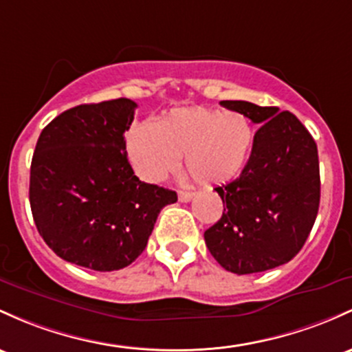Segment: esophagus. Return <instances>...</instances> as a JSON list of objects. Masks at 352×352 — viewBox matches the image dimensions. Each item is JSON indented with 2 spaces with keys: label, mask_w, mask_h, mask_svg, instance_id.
I'll return each mask as SVG.
<instances>
[{
  "label": "esophagus",
  "mask_w": 352,
  "mask_h": 352,
  "mask_svg": "<svg viewBox=\"0 0 352 352\" xmlns=\"http://www.w3.org/2000/svg\"><path fill=\"white\" fill-rule=\"evenodd\" d=\"M192 197H194V194H192V192H187V190H180L179 192V200H180V202H190Z\"/></svg>",
  "instance_id": "34e87169"
}]
</instances>
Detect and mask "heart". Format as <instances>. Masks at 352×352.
<instances>
[{"instance_id": "heart-1", "label": "heart", "mask_w": 352, "mask_h": 352, "mask_svg": "<svg viewBox=\"0 0 352 352\" xmlns=\"http://www.w3.org/2000/svg\"><path fill=\"white\" fill-rule=\"evenodd\" d=\"M254 130L241 111L210 108L172 110L155 125L138 123L129 132L126 148L138 175L162 182L179 164L202 185L226 184L245 167Z\"/></svg>"}]
</instances>
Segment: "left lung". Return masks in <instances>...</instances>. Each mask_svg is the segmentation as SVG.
Here are the masks:
<instances>
[{
  "mask_svg": "<svg viewBox=\"0 0 352 352\" xmlns=\"http://www.w3.org/2000/svg\"><path fill=\"white\" fill-rule=\"evenodd\" d=\"M220 105L261 126L241 177L215 187L223 212L204 239L229 272H264L296 257L314 226L320 200L318 145L291 111L242 100Z\"/></svg>",
  "mask_w": 352,
  "mask_h": 352,
  "instance_id": "left-lung-1",
  "label": "left lung"
}]
</instances>
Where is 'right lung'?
Here are the masks:
<instances>
[{
  "mask_svg": "<svg viewBox=\"0 0 352 352\" xmlns=\"http://www.w3.org/2000/svg\"><path fill=\"white\" fill-rule=\"evenodd\" d=\"M137 103L129 98L78 105L48 123L30 170V206L36 229L58 257L110 272L144 252L168 188L133 173L123 133Z\"/></svg>",
  "mask_w": 352,
  "mask_h": 352,
  "instance_id": "add662e5",
  "label": "right lung"
}]
</instances>
